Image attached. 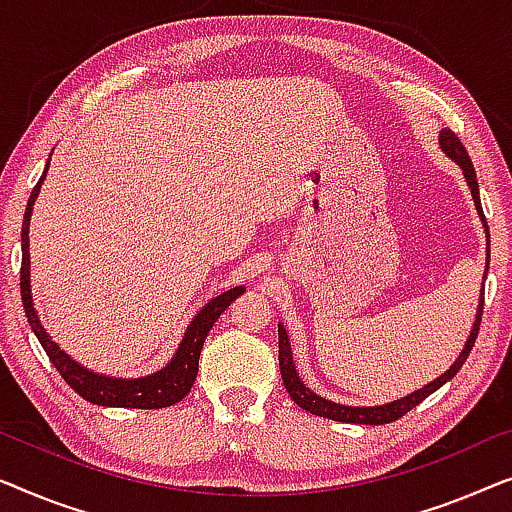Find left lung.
<instances>
[{"label":"left lung","instance_id":"obj_1","mask_svg":"<svg viewBox=\"0 0 512 512\" xmlns=\"http://www.w3.org/2000/svg\"><path fill=\"white\" fill-rule=\"evenodd\" d=\"M441 148L448 153L452 160H455L459 167L464 171V178L466 183L471 187V194H473V201H475V208H478L480 218L485 220V215H482V206H480V194H478V181H475V169H473V162L469 153H466L464 143L459 141V136L455 132H450V129H443L441 132ZM487 227V222H485ZM489 234V229H487ZM482 306H485V299H480V306H478V318H475V325L471 329V336L469 341H466L462 355L457 357V362L450 366L448 371L443 373L441 378H436L434 383L424 385L422 390H417L410 394V397H403L399 401H392V403H385V406H373V408H355V406H341V403H331L327 399L318 397V394H313L308 387L301 383L299 373L294 371V364H292V348H290V341H287V334L285 329L278 325V362H280V376H283V383H285V390L290 392L292 401L297 403L299 408L308 410V413L313 415H320V417H329V420H336V422H352V424H387V422H394L403 417L406 413H410L417 403H422L424 399L429 397V394H434L438 387H443L448 383L450 378H455L459 369H462L466 357H469V352L473 348L475 338H478V331H480V320H482Z\"/></svg>","mask_w":512,"mask_h":512}]
</instances>
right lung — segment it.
I'll return each instance as SVG.
<instances>
[{"mask_svg":"<svg viewBox=\"0 0 512 512\" xmlns=\"http://www.w3.org/2000/svg\"><path fill=\"white\" fill-rule=\"evenodd\" d=\"M48 171V164H46ZM46 171L39 178V183L34 185L30 194V201H27V211L23 220V264H20V294H23V306L27 322L32 325V331L37 334L41 348L46 350V355L60 376L64 378L71 390L81 394L83 399L90 403H97V406H118V408H141V410H153V408H167L174 406V403L187 397V392L192 390L194 378H197L199 371V355L201 348H204V341L208 331L215 325V320L225 313V308L232 304V301L243 292V287H234L220 297H215L211 304L201 308L197 318L192 320V325L187 327L185 338L181 348L171 359L169 366H164L162 371L153 373L148 378H134V380H118V378H106L97 376L88 369H83L81 364H76L74 359L57 348V345L50 341L46 329L41 327L37 318V311L32 306V292H30V239H27V232H30V215L34 199H37L41 181L46 178Z\"/></svg>","mask_w":512,"mask_h":512,"instance_id":"add662e5","label":"right lung"}]
</instances>
